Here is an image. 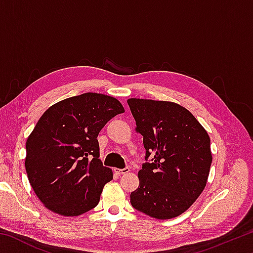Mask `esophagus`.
Listing matches in <instances>:
<instances>
[{
    "label": "esophagus",
    "mask_w": 253,
    "mask_h": 253,
    "mask_svg": "<svg viewBox=\"0 0 253 253\" xmlns=\"http://www.w3.org/2000/svg\"><path fill=\"white\" fill-rule=\"evenodd\" d=\"M129 168H125V169H115V172L117 174H126L129 172Z\"/></svg>",
    "instance_id": "34e87169"
}]
</instances>
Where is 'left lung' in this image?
Listing matches in <instances>:
<instances>
[{
	"label": "left lung",
	"mask_w": 253,
	"mask_h": 253,
	"mask_svg": "<svg viewBox=\"0 0 253 253\" xmlns=\"http://www.w3.org/2000/svg\"><path fill=\"white\" fill-rule=\"evenodd\" d=\"M146 155L132 208L155 219L181 215L202 193L212 163L207 130L186 108L170 101L127 100ZM151 161H148V157Z\"/></svg>",
	"instance_id": "left-lung-1"
}]
</instances>
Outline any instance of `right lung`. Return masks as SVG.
I'll list each match as a JSON object with an SVG mask.
<instances>
[{"label":"right lung","mask_w":253,"mask_h":253,"mask_svg":"<svg viewBox=\"0 0 253 253\" xmlns=\"http://www.w3.org/2000/svg\"><path fill=\"white\" fill-rule=\"evenodd\" d=\"M124 111L116 98L96 92L67 98L44 111L25 144V169L46 209L76 216L97 207L113 179V170L99 160L97 137Z\"/></svg>","instance_id":"add662e5"}]
</instances>
